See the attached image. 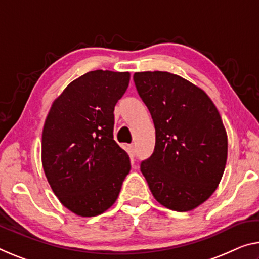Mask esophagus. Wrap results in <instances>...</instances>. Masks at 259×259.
<instances>
[{
  "label": "esophagus",
  "instance_id": "34e87169",
  "mask_svg": "<svg viewBox=\"0 0 259 259\" xmlns=\"http://www.w3.org/2000/svg\"><path fill=\"white\" fill-rule=\"evenodd\" d=\"M128 152H129V155L131 158H134L135 155H136V147H135L134 144L128 145Z\"/></svg>",
  "mask_w": 259,
  "mask_h": 259
}]
</instances>
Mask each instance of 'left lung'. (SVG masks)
Listing matches in <instances>:
<instances>
[{"mask_svg": "<svg viewBox=\"0 0 259 259\" xmlns=\"http://www.w3.org/2000/svg\"><path fill=\"white\" fill-rule=\"evenodd\" d=\"M134 81L155 128L154 151L141 171L160 204L194 210L214 192L227 161L218 109L203 90L173 73L136 72Z\"/></svg>", "mask_w": 259, "mask_h": 259, "instance_id": "left-lung-1", "label": "left lung"}]
</instances>
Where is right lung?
<instances>
[{"label":"right lung","mask_w":259,"mask_h":259,"mask_svg":"<svg viewBox=\"0 0 259 259\" xmlns=\"http://www.w3.org/2000/svg\"><path fill=\"white\" fill-rule=\"evenodd\" d=\"M129 80V72L90 71L65 88L47 115L45 174L60 202L78 215L108 210L130 171L129 155L113 135L114 107Z\"/></svg>","instance_id":"obj_1"}]
</instances>
